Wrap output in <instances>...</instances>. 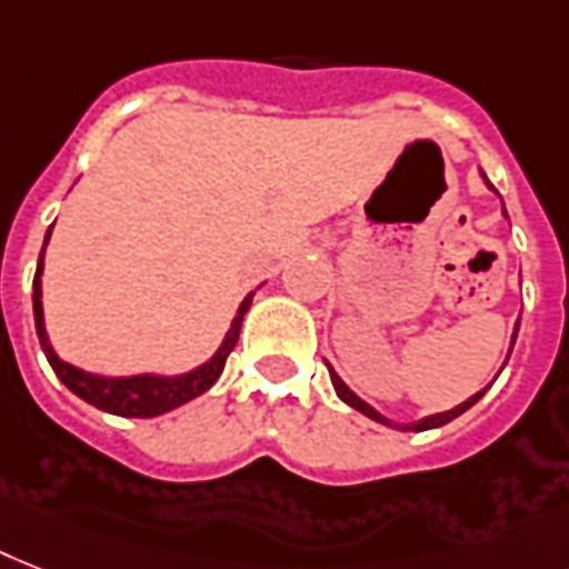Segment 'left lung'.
Segmentation results:
<instances>
[{"label": "left lung", "instance_id": "1", "mask_svg": "<svg viewBox=\"0 0 569 569\" xmlns=\"http://www.w3.org/2000/svg\"><path fill=\"white\" fill-rule=\"evenodd\" d=\"M485 183H488V180H485ZM488 187H491V183H488ZM493 189V187H491ZM517 327H520V321H517ZM517 327H515V336H511V348H515V339H517ZM327 368H330V365H327ZM330 380H332V386H336V395L341 397V400H345V403L348 406H353V409H357V412H362V415H368V418H373V420H380V423H386V427H400V423H391L389 418H382L380 412H377V409H373V406H368L362 400V397H357L353 395V391L348 389V386H345V382H341V377L336 371H332L330 368ZM485 391H477V395L473 397H468V400H465V403H459L456 406V409H450V412H438V415H427V418H420V420H415V423H403V427L400 429H415V432H423V429H436V427H445V423H450L452 418H459L461 412H468L470 406L477 403L479 397H482Z\"/></svg>", "mask_w": 569, "mask_h": 569}]
</instances>
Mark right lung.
<instances>
[{"label":"right lung","instance_id":"add662e5","mask_svg":"<svg viewBox=\"0 0 569 569\" xmlns=\"http://www.w3.org/2000/svg\"><path fill=\"white\" fill-rule=\"evenodd\" d=\"M52 237V228L46 230V242ZM43 242V251H46ZM43 251H40V260H37V274H34V327L37 339H40V348H43L46 359L52 365V371L58 373L60 382L67 386L72 395H78L81 400H87L90 406L101 409V412L122 415V418H157V415L172 412L178 406L196 400L198 395H204L212 382L219 380L221 371H224V362H228L230 350L237 348L239 330H242V318L251 307V298L239 303V312L230 325L228 336L221 341V348L207 359L204 365H198L189 373H178V377H160V373H137V377H101V373L81 371L76 365L63 362V359L54 353V348L49 345V336H46L43 325V289H40V274H43Z\"/></svg>","mask_w":569,"mask_h":569}]
</instances>
